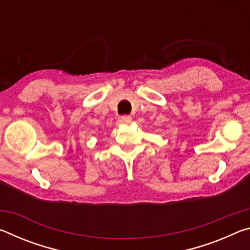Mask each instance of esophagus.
<instances>
[{
  "label": "esophagus",
  "instance_id": "obj_1",
  "mask_svg": "<svg viewBox=\"0 0 250 250\" xmlns=\"http://www.w3.org/2000/svg\"><path fill=\"white\" fill-rule=\"evenodd\" d=\"M120 122H121L122 125H128L131 124V122H132V118H131L130 116H122L120 118Z\"/></svg>",
  "mask_w": 250,
  "mask_h": 250
}]
</instances>
